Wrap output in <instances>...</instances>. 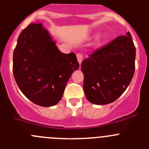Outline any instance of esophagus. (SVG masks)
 <instances>
[{
	"label": "esophagus",
	"instance_id": "obj_1",
	"mask_svg": "<svg viewBox=\"0 0 149 149\" xmlns=\"http://www.w3.org/2000/svg\"><path fill=\"white\" fill-rule=\"evenodd\" d=\"M77 61H78L79 63H80V64H81V62H82V61H83V55L80 54V53H77Z\"/></svg>",
	"mask_w": 149,
	"mask_h": 149
}]
</instances>
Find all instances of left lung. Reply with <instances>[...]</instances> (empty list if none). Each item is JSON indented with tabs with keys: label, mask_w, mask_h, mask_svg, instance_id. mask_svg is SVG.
<instances>
[{
	"label": "left lung",
	"mask_w": 149,
	"mask_h": 149,
	"mask_svg": "<svg viewBox=\"0 0 149 149\" xmlns=\"http://www.w3.org/2000/svg\"><path fill=\"white\" fill-rule=\"evenodd\" d=\"M135 56V47L130 32L91 53L81 63L87 100L101 105L116 101L132 81Z\"/></svg>",
	"instance_id": "8db88e82"
}]
</instances>
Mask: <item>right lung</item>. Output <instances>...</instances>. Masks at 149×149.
Listing matches in <instances>:
<instances>
[{
  "instance_id": "add662e5",
  "label": "right lung",
  "mask_w": 149,
  "mask_h": 149,
  "mask_svg": "<svg viewBox=\"0 0 149 149\" xmlns=\"http://www.w3.org/2000/svg\"><path fill=\"white\" fill-rule=\"evenodd\" d=\"M78 68L75 54L62 53L42 23L30 24L19 34L13 54L14 77L22 93L34 104H57Z\"/></svg>"
}]
</instances>
